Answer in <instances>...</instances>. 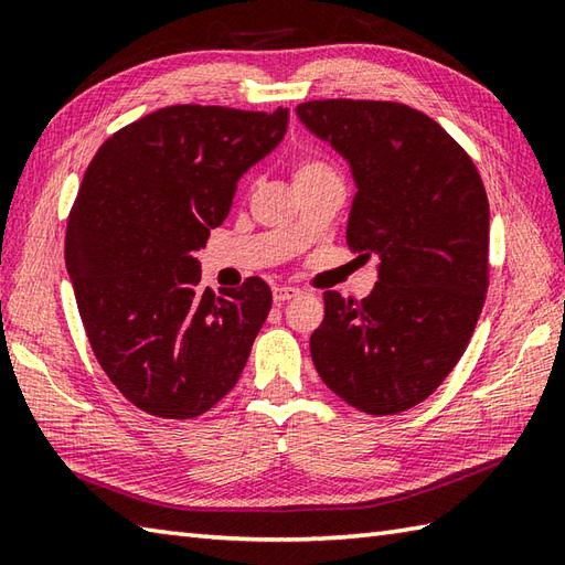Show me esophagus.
Returning <instances> with one entry per match:
<instances>
[{"instance_id": "obj_1", "label": "esophagus", "mask_w": 565, "mask_h": 565, "mask_svg": "<svg viewBox=\"0 0 565 565\" xmlns=\"http://www.w3.org/2000/svg\"><path fill=\"white\" fill-rule=\"evenodd\" d=\"M294 296H298L296 286H286V284L274 286V303H284V301H289V298H294Z\"/></svg>"}]
</instances>
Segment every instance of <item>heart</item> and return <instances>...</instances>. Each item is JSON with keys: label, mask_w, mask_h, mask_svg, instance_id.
<instances>
[{"label": "heart", "mask_w": 565, "mask_h": 565, "mask_svg": "<svg viewBox=\"0 0 565 565\" xmlns=\"http://www.w3.org/2000/svg\"><path fill=\"white\" fill-rule=\"evenodd\" d=\"M326 172H332L326 162H320L316 158H303V160H298V164L294 167V182H298V179H306V177H313V174H326Z\"/></svg>", "instance_id": "obj_1"}]
</instances>
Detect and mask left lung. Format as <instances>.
Here are the masks:
<instances>
[{
    "label": "left lung",
    "instance_id": "obj_1",
    "mask_svg": "<svg viewBox=\"0 0 565 565\" xmlns=\"http://www.w3.org/2000/svg\"><path fill=\"white\" fill-rule=\"evenodd\" d=\"M301 124L350 162L347 245L379 257L362 301L326 291L310 356L326 386L366 415L423 403L459 362L488 289L490 211L473 160L437 121L395 102L322 99Z\"/></svg>",
    "mask_w": 565,
    "mask_h": 565
}]
</instances>
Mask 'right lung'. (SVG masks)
<instances>
[{"label":"right lung","mask_w":565,"mask_h":565,"mask_svg":"<svg viewBox=\"0 0 565 565\" xmlns=\"http://www.w3.org/2000/svg\"><path fill=\"white\" fill-rule=\"evenodd\" d=\"M286 126L281 106H167L114 134L84 172L67 274L94 356L142 413L203 415L243 374L269 316V286L249 276L237 289H201L194 255Z\"/></svg>","instance_id":"right-lung-1"}]
</instances>
